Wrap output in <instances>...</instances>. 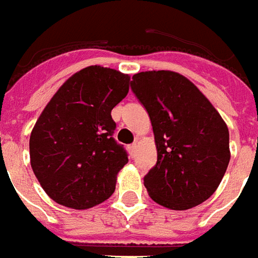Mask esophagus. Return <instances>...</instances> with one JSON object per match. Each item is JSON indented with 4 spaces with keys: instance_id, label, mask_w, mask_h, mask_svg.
<instances>
[{
    "instance_id": "obj_1",
    "label": "esophagus",
    "mask_w": 258,
    "mask_h": 258,
    "mask_svg": "<svg viewBox=\"0 0 258 258\" xmlns=\"http://www.w3.org/2000/svg\"><path fill=\"white\" fill-rule=\"evenodd\" d=\"M136 151H137V143H133V144L129 146V154H131L132 158L136 155Z\"/></svg>"
}]
</instances>
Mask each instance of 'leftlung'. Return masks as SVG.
<instances>
[{
	"label": "left lung",
	"instance_id": "8db88e82",
	"mask_svg": "<svg viewBox=\"0 0 258 258\" xmlns=\"http://www.w3.org/2000/svg\"><path fill=\"white\" fill-rule=\"evenodd\" d=\"M131 88L147 110L157 146V163L144 176L148 195L173 210L198 206L213 195L229 163L225 122L178 73H137Z\"/></svg>",
	"mask_w": 258,
	"mask_h": 258
}]
</instances>
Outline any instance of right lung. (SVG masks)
Returning a JSON list of instances; mask_svg holds the SVG:
<instances>
[{"label": "right lung", "instance_id": "obj_1", "mask_svg": "<svg viewBox=\"0 0 258 258\" xmlns=\"http://www.w3.org/2000/svg\"><path fill=\"white\" fill-rule=\"evenodd\" d=\"M131 77L89 66L70 77L35 122L30 162L41 187L54 202L89 209L115 191L127 152L114 139L111 110L125 99Z\"/></svg>", "mask_w": 258, "mask_h": 258}]
</instances>
